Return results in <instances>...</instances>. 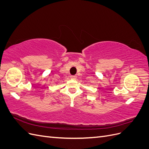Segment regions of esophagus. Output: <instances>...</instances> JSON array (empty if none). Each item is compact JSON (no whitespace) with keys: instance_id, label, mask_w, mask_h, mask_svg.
I'll return each mask as SVG.
<instances>
[{"instance_id":"1","label":"esophagus","mask_w":149,"mask_h":149,"mask_svg":"<svg viewBox=\"0 0 149 149\" xmlns=\"http://www.w3.org/2000/svg\"><path fill=\"white\" fill-rule=\"evenodd\" d=\"M70 78L71 79H76V78H77V76H75V75H73V76H71Z\"/></svg>"}]
</instances>
